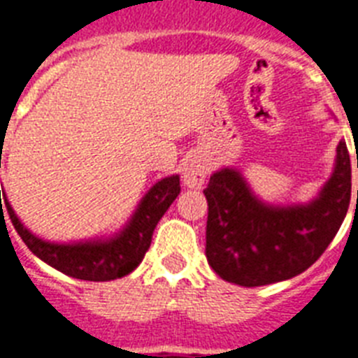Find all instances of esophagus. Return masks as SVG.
Wrapping results in <instances>:
<instances>
[{
  "label": "esophagus",
  "instance_id": "esophagus-1",
  "mask_svg": "<svg viewBox=\"0 0 358 358\" xmlns=\"http://www.w3.org/2000/svg\"><path fill=\"white\" fill-rule=\"evenodd\" d=\"M207 164L200 158H189L184 164V173H182V178H184V184L187 187L200 189L203 185L207 178Z\"/></svg>",
  "mask_w": 358,
  "mask_h": 358
}]
</instances>
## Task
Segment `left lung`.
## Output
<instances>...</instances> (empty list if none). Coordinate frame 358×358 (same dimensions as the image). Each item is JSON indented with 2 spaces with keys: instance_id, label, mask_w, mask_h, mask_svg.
I'll list each match as a JSON object with an SVG mask.
<instances>
[{
  "instance_id": "left-lung-1",
  "label": "left lung",
  "mask_w": 358,
  "mask_h": 358,
  "mask_svg": "<svg viewBox=\"0 0 358 358\" xmlns=\"http://www.w3.org/2000/svg\"><path fill=\"white\" fill-rule=\"evenodd\" d=\"M203 194L209 206L206 257L216 275L245 287L287 280L317 262L346 218L350 152L341 140L331 178L304 206L264 203L244 176L227 167L213 174Z\"/></svg>"
}]
</instances>
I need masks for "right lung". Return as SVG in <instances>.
I'll use <instances>...</instances> for the list:
<instances>
[{
  "instance_id": "obj_1",
  "label": "right lung",
  "mask_w": 358,
  "mask_h": 358,
  "mask_svg": "<svg viewBox=\"0 0 358 358\" xmlns=\"http://www.w3.org/2000/svg\"><path fill=\"white\" fill-rule=\"evenodd\" d=\"M1 193L3 191H0V198ZM178 194L180 176L178 174L167 176L149 189V193L142 198V202L134 211L133 218L118 235L107 240H91V242H76V244H54L38 238L21 224L8 200H5V207L17 235L25 242L27 248L45 264L72 278L107 282L122 278L136 269L151 245L156 224L160 222L164 213L169 209Z\"/></svg>"
}]
</instances>
